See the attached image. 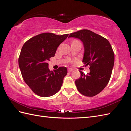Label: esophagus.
<instances>
[{
  "mask_svg": "<svg viewBox=\"0 0 131 131\" xmlns=\"http://www.w3.org/2000/svg\"><path fill=\"white\" fill-rule=\"evenodd\" d=\"M68 71L69 72H72L73 71V69H72V68H68Z\"/></svg>",
  "mask_w": 131,
  "mask_h": 131,
  "instance_id": "1",
  "label": "esophagus"
}]
</instances>
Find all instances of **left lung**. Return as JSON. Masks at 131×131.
<instances>
[{
  "instance_id": "obj_1",
  "label": "left lung",
  "mask_w": 131,
  "mask_h": 131,
  "mask_svg": "<svg viewBox=\"0 0 131 131\" xmlns=\"http://www.w3.org/2000/svg\"><path fill=\"white\" fill-rule=\"evenodd\" d=\"M68 37H75L83 42L84 55L82 62L90 66L86 75L79 71L81 77L75 81L81 94L92 97L98 94L107 85L114 63V54L109 41L103 36L88 30L72 33Z\"/></svg>"
}]
</instances>
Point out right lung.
Returning <instances> with one entry per match:
<instances>
[{
  "label": "right lung",
  "mask_w": 131,
  "mask_h": 131,
  "mask_svg": "<svg viewBox=\"0 0 131 131\" xmlns=\"http://www.w3.org/2000/svg\"><path fill=\"white\" fill-rule=\"evenodd\" d=\"M68 36L42 33L29 39L22 46L18 58L22 77L32 91L40 96H51L62 87L67 69L60 67L50 71L48 62L54 57L58 47Z\"/></svg>",
  "instance_id": "right-lung-1"
}]
</instances>
